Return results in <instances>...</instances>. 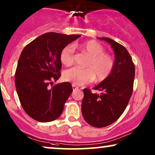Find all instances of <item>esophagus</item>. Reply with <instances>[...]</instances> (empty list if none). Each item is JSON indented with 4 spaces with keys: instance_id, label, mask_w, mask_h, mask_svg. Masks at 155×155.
I'll use <instances>...</instances> for the list:
<instances>
[{
    "instance_id": "obj_1",
    "label": "esophagus",
    "mask_w": 155,
    "mask_h": 155,
    "mask_svg": "<svg viewBox=\"0 0 155 155\" xmlns=\"http://www.w3.org/2000/svg\"><path fill=\"white\" fill-rule=\"evenodd\" d=\"M72 87H73V90H78V87H77L76 85H75V84H72Z\"/></svg>"
}]
</instances>
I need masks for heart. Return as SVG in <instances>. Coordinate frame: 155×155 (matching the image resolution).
I'll use <instances>...</instances> for the list:
<instances>
[{"label": "heart", "instance_id": "obj_1", "mask_svg": "<svg viewBox=\"0 0 155 155\" xmlns=\"http://www.w3.org/2000/svg\"><path fill=\"white\" fill-rule=\"evenodd\" d=\"M74 48L90 56L86 65L87 68L74 67L67 70L63 73V79L65 81L75 85H82L92 82L95 78L97 81H103L109 77L114 68V60L111 55L104 53V48L100 43L90 40L65 46L60 53V61L65 66L73 64Z\"/></svg>", "mask_w": 155, "mask_h": 155}]
</instances>
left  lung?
Returning a JSON list of instances; mask_svg holds the SVG:
<instances>
[{
	"label": "left lung",
	"instance_id": "left-lung-1",
	"mask_svg": "<svg viewBox=\"0 0 155 155\" xmlns=\"http://www.w3.org/2000/svg\"><path fill=\"white\" fill-rule=\"evenodd\" d=\"M99 39L107 41L113 48L114 68L109 78L94 87L99 94L84 89L81 109L88 124L103 128L117 120L126 109L133 93L135 65L124 46L107 37Z\"/></svg>",
	"mask_w": 155,
	"mask_h": 155
}]
</instances>
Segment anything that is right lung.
<instances>
[{
  "instance_id": "add662e5",
  "label": "right lung",
  "mask_w": 155,
  "mask_h": 155,
  "mask_svg": "<svg viewBox=\"0 0 155 155\" xmlns=\"http://www.w3.org/2000/svg\"><path fill=\"white\" fill-rule=\"evenodd\" d=\"M80 35L44 34L24 48L18 62L15 83L25 111L37 121L50 122L62 114L73 92L68 82L51 87L61 77V50Z\"/></svg>"
}]
</instances>
